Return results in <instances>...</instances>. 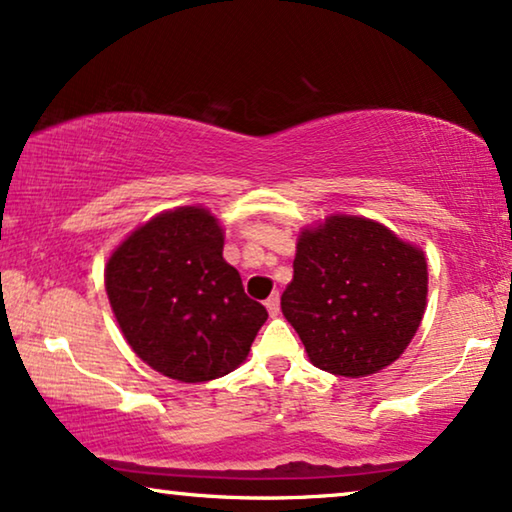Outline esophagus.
Here are the masks:
<instances>
[{
  "mask_svg": "<svg viewBox=\"0 0 512 512\" xmlns=\"http://www.w3.org/2000/svg\"><path fill=\"white\" fill-rule=\"evenodd\" d=\"M265 307H268L270 317H277V314H279V293L277 291L272 293L268 300H265Z\"/></svg>",
  "mask_w": 512,
  "mask_h": 512,
  "instance_id": "esophagus-1",
  "label": "esophagus"
}]
</instances>
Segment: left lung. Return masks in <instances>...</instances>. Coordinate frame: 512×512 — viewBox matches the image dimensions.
<instances>
[{
    "instance_id": "obj_1",
    "label": "left lung",
    "mask_w": 512,
    "mask_h": 512,
    "mask_svg": "<svg viewBox=\"0 0 512 512\" xmlns=\"http://www.w3.org/2000/svg\"><path fill=\"white\" fill-rule=\"evenodd\" d=\"M426 258L359 216L305 230L282 312L314 366L342 377L377 373L405 352L426 307Z\"/></svg>"
}]
</instances>
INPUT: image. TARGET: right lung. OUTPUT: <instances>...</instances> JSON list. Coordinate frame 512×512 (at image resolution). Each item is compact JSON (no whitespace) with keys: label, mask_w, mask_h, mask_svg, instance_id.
Wrapping results in <instances>:
<instances>
[{"label":"right lung","mask_w":512,"mask_h":512,"mask_svg":"<svg viewBox=\"0 0 512 512\" xmlns=\"http://www.w3.org/2000/svg\"><path fill=\"white\" fill-rule=\"evenodd\" d=\"M104 284L128 345L179 382L228 375L268 319L223 261L221 228L202 207H179L137 228L109 258Z\"/></svg>","instance_id":"add662e5"}]
</instances>
